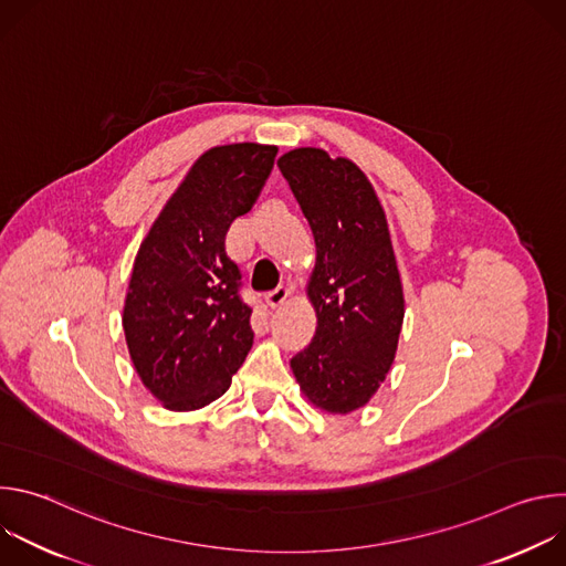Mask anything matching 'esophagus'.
<instances>
[{"label":"esophagus","mask_w":566,"mask_h":566,"mask_svg":"<svg viewBox=\"0 0 566 566\" xmlns=\"http://www.w3.org/2000/svg\"><path fill=\"white\" fill-rule=\"evenodd\" d=\"M289 289L286 286H277L275 291H271L269 295H266V304L271 306V308H277V306H282L284 302H286V297H289Z\"/></svg>","instance_id":"34e87169"}]
</instances>
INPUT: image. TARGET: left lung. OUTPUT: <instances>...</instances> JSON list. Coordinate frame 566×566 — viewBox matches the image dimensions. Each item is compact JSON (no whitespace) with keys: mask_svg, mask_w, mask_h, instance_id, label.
<instances>
[{"mask_svg":"<svg viewBox=\"0 0 566 566\" xmlns=\"http://www.w3.org/2000/svg\"><path fill=\"white\" fill-rule=\"evenodd\" d=\"M315 237L306 297L317 327L291 358L304 398L322 412L365 408L391 369L406 297L385 210L354 160L319 147L277 158Z\"/></svg>","mask_w":566,"mask_h":566,"instance_id":"left-lung-1","label":"left lung"}]
</instances>
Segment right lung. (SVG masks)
I'll return each mask as SVG.
<instances>
[{
  "instance_id": "obj_1",
  "label": "right lung",
  "mask_w": 566,
  "mask_h": 566,
  "mask_svg": "<svg viewBox=\"0 0 566 566\" xmlns=\"http://www.w3.org/2000/svg\"><path fill=\"white\" fill-rule=\"evenodd\" d=\"M275 154L262 143L210 147L140 241L123 332L140 382L166 410L210 406L253 347V311L239 297L226 232L253 208Z\"/></svg>"
}]
</instances>
